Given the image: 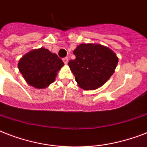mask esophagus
I'll return each mask as SVG.
<instances>
[{"mask_svg":"<svg viewBox=\"0 0 147 147\" xmlns=\"http://www.w3.org/2000/svg\"><path fill=\"white\" fill-rule=\"evenodd\" d=\"M63 62H64V63L65 65L67 64V63H68V62H69V59H68V58L67 57H65V58H64V59H63Z\"/></svg>","mask_w":147,"mask_h":147,"instance_id":"obj_1","label":"esophagus"}]
</instances>
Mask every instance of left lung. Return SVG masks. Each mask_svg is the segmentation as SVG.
Here are the masks:
<instances>
[{"label": "left lung", "instance_id": "left-lung-1", "mask_svg": "<svg viewBox=\"0 0 147 147\" xmlns=\"http://www.w3.org/2000/svg\"><path fill=\"white\" fill-rule=\"evenodd\" d=\"M76 59L69 66L76 82L86 91L95 90L106 83L114 74L118 57L108 47L95 43H82L73 51Z\"/></svg>", "mask_w": 147, "mask_h": 147}]
</instances>
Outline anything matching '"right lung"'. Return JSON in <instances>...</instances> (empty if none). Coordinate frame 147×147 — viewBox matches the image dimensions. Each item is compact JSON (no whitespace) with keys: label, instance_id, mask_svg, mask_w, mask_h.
Masks as SVG:
<instances>
[{"label":"right lung","instance_id":"add662e5","mask_svg":"<svg viewBox=\"0 0 147 147\" xmlns=\"http://www.w3.org/2000/svg\"><path fill=\"white\" fill-rule=\"evenodd\" d=\"M64 62L55 53L41 47L31 50L19 60L18 69L27 84L42 89L54 82Z\"/></svg>","mask_w":147,"mask_h":147}]
</instances>
